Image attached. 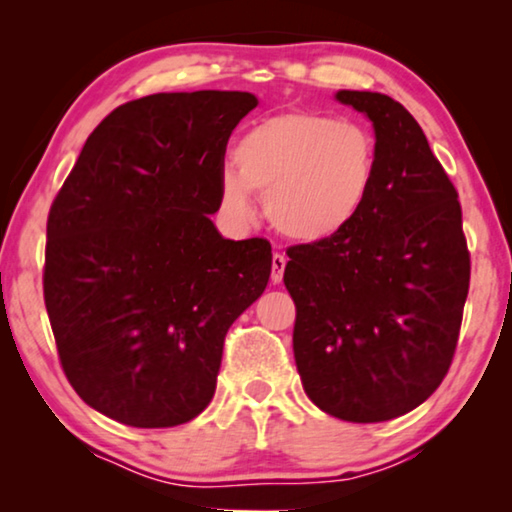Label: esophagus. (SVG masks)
<instances>
[{"label":"esophagus","mask_w":512,"mask_h":512,"mask_svg":"<svg viewBox=\"0 0 512 512\" xmlns=\"http://www.w3.org/2000/svg\"><path fill=\"white\" fill-rule=\"evenodd\" d=\"M286 261H289V258H286L284 254H275V256H272V275H270L272 284H279V282H282V277H284V268H286Z\"/></svg>","instance_id":"34e87169"}]
</instances>
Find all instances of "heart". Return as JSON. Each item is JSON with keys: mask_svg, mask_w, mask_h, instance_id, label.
Masks as SVG:
<instances>
[{"mask_svg": "<svg viewBox=\"0 0 512 512\" xmlns=\"http://www.w3.org/2000/svg\"><path fill=\"white\" fill-rule=\"evenodd\" d=\"M235 167L219 177L221 212L235 226L256 219L254 193L279 235L326 244L354 226L377 179L375 137L359 123L314 111H282L244 132Z\"/></svg>", "mask_w": 512, "mask_h": 512, "instance_id": "obj_1", "label": "heart"}]
</instances>
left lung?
Wrapping results in <instances>:
<instances>
[{
    "label": "left lung",
    "mask_w": 512,
    "mask_h": 512,
    "mask_svg": "<svg viewBox=\"0 0 512 512\" xmlns=\"http://www.w3.org/2000/svg\"><path fill=\"white\" fill-rule=\"evenodd\" d=\"M373 123L377 179L345 235L289 249L293 356L305 394L345 422H387L422 405L450 368L471 258L459 195L410 111L338 90Z\"/></svg>",
    "instance_id": "obj_1"
}]
</instances>
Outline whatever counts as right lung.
<instances>
[{
	"instance_id": "right-lung-1",
	"label": "right lung",
	"mask_w": 512,
	"mask_h": 512,
	"mask_svg": "<svg viewBox=\"0 0 512 512\" xmlns=\"http://www.w3.org/2000/svg\"><path fill=\"white\" fill-rule=\"evenodd\" d=\"M256 104L242 90L123 104L53 200L48 319L69 384L109 419L165 429L198 417L228 328L268 286L270 244L226 240L209 219L228 139Z\"/></svg>"
}]
</instances>
